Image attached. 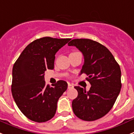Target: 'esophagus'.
Instances as JSON below:
<instances>
[{
	"instance_id": "esophagus-1",
	"label": "esophagus",
	"mask_w": 134,
	"mask_h": 134,
	"mask_svg": "<svg viewBox=\"0 0 134 134\" xmlns=\"http://www.w3.org/2000/svg\"><path fill=\"white\" fill-rule=\"evenodd\" d=\"M74 88V84H72V83H68V89H70V88Z\"/></svg>"
}]
</instances>
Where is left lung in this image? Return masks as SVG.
I'll return each instance as SVG.
<instances>
[{
  "label": "left lung",
  "instance_id": "8db88e82",
  "mask_svg": "<svg viewBox=\"0 0 134 134\" xmlns=\"http://www.w3.org/2000/svg\"><path fill=\"white\" fill-rule=\"evenodd\" d=\"M69 46H75L84 57L80 75L86 74L91 84L89 91L74 88L78 95L72 102L74 114L82 120L92 121L110 111L121 88V69L107 48L90 39H74Z\"/></svg>",
  "mask_w": 134,
  "mask_h": 134
}]
</instances>
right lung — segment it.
Wrapping results in <instances>:
<instances>
[{"mask_svg":"<svg viewBox=\"0 0 134 134\" xmlns=\"http://www.w3.org/2000/svg\"><path fill=\"white\" fill-rule=\"evenodd\" d=\"M69 40L51 37L36 40L25 47L14 64L13 97L30 120L42 123L55 115L58 100L67 89V83L59 80L52 87L46 86L44 72L54 69L55 54Z\"/></svg>","mask_w":134,"mask_h":134,"instance_id":"right-lung-1","label":"right lung"}]
</instances>
